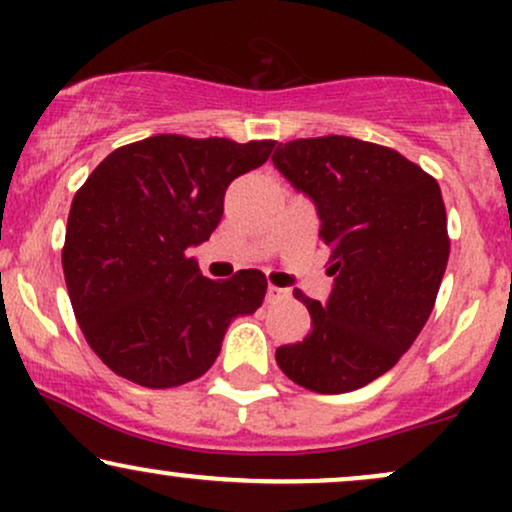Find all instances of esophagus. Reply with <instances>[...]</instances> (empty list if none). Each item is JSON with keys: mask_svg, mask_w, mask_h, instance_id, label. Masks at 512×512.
Segmentation results:
<instances>
[{"mask_svg": "<svg viewBox=\"0 0 512 512\" xmlns=\"http://www.w3.org/2000/svg\"><path fill=\"white\" fill-rule=\"evenodd\" d=\"M291 291L289 289H281V286H267V303H281V301H289Z\"/></svg>", "mask_w": 512, "mask_h": 512, "instance_id": "esophagus-1", "label": "esophagus"}]
</instances>
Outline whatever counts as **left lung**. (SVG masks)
<instances>
[{
    "mask_svg": "<svg viewBox=\"0 0 512 512\" xmlns=\"http://www.w3.org/2000/svg\"><path fill=\"white\" fill-rule=\"evenodd\" d=\"M272 163L315 204L334 279L325 303L293 291L310 334L276 363L320 395L358 390L395 366L436 303L450 255L440 187L397 151L337 134L279 144Z\"/></svg>",
    "mask_w": 512,
    "mask_h": 512,
    "instance_id": "1",
    "label": "left lung"
}]
</instances>
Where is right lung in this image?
I'll use <instances>...</instances> for the list:
<instances>
[{"instance_id": "right-lung-1", "label": "right lung", "mask_w": 512, "mask_h": 512, "mask_svg": "<svg viewBox=\"0 0 512 512\" xmlns=\"http://www.w3.org/2000/svg\"><path fill=\"white\" fill-rule=\"evenodd\" d=\"M272 149L158 134L88 175L69 209L62 269L76 322L113 373L154 390L190 383L214 366L228 325L260 308L262 272L207 279L187 250L219 226L228 185Z\"/></svg>"}]
</instances>
